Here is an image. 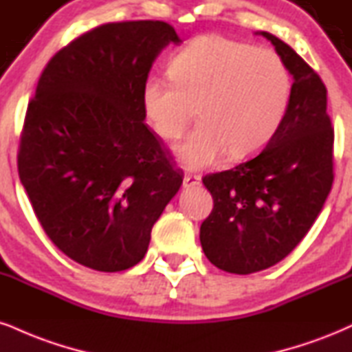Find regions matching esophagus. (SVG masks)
Masks as SVG:
<instances>
[{"mask_svg":"<svg viewBox=\"0 0 352 352\" xmlns=\"http://www.w3.org/2000/svg\"><path fill=\"white\" fill-rule=\"evenodd\" d=\"M201 179L198 175H185L184 177V187L185 188H193L197 185H200Z\"/></svg>","mask_w":352,"mask_h":352,"instance_id":"34e87169","label":"esophagus"}]
</instances>
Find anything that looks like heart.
<instances>
[{
    "mask_svg": "<svg viewBox=\"0 0 352 352\" xmlns=\"http://www.w3.org/2000/svg\"><path fill=\"white\" fill-rule=\"evenodd\" d=\"M170 82L149 77L141 90L146 121L164 141H177L193 118L198 126L179 144L185 167L203 168L221 155L232 160L256 154L280 128L292 82L274 50L206 34L168 60Z\"/></svg>",
    "mask_w": 352,
    "mask_h": 352,
    "instance_id": "obj_1",
    "label": "heart"
}]
</instances>
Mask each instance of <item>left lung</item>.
Wrapping results in <instances>:
<instances>
[{
  "mask_svg": "<svg viewBox=\"0 0 352 352\" xmlns=\"http://www.w3.org/2000/svg\"><path fill=\"white\" fill-rule=\"evenodd\" d=\"M294 77L280 128L259 155L203 185L213 211L200 228L208 261L231 274L259 272L297 248L323 210L333 185L334 133L326 87L289 44L259 31Z\"/></svg>",
  "mask_w": 352,
  "mask_h": 352,
  "instance_id": "left-lung-1",
  "label": "left lung"
}]
</instances>
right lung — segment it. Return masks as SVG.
Listing matches in <instances>:
<instances>
[{
	"mask_svg": "<svg viewBox=\"0 0 352 352\" xmlns=\"http://www.w3.org/2000/svg\"><path fill=\"white\" fill-rule=\"evenodd\" d=\"M164 21L95 28L50 58L28 107L19 179L60 251L100 272L146 256L151 231L182 185L147 128L142 85L168 44Z\"/></svg>",
	"mask_w": 352,
	"mask_h": 352,
	"instance_id": "add662e5",
	"label": "right lung"
}]
</instances>
